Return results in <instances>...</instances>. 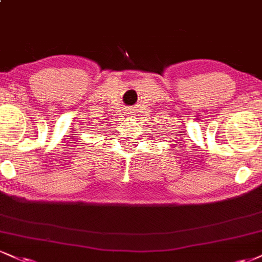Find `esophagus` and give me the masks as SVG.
<instances>
[{
	"mask_svg": "<svg viewBox=\"0 0 262 262\" xmlns=\"http://www.w3.org/2000/svg\"><path fill=\"white\" fill-rule=\"evenodd\" d=\"M129 115H130V113H129Z\"/></svg>",
	"mask_w": 262,
	"mask_h": 262,
	"instance_id": "34e87169",
	"label": "esophagus"
}]
</instances>
